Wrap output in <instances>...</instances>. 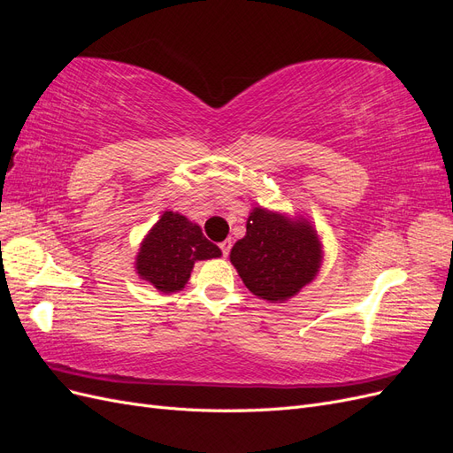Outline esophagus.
<instances>
[{"mask_svg": "<svg viewBox=\"0 0 453 453\" xmlns=\"http://www.w3.org/2000/svg\"><path fill=\"white\" fill-rule=\"evenodd\" d=\"M219 248H221V251H223V257H228V253H230V248H232V240L228 238V240L221 242V243H219Z\"/></svg>", "mask_w": 453, "mask_h": 453, "instance_id": "esophagus-1", "label": "esophagus"}]
</instances>
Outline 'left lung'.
<instances>
[{
    "mask_svg": "<svg viewBox=\"0 0 453 453\" xmlns=\"http://www.w3.org/2000/svg\"><path fill=\"white\" fill-rule=\"evenodd\" d=\"M321 258L319 236L306 219H291L260 205L248 219L245 236L230 251V263L245 287L268 303L295 296L318 276Z\"/></svg>",
    "mask_w": 453,
    "mask_h": 453,
    "instance_id": "obj_1",
    "label": "left lung"
}]
</instances>
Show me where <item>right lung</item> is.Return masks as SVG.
<instances>
[{
    "mask_svg": "<svg viewBox=\"0 0 453 453\" xmlns=\"http://www.w3.org/2000/svg\"><path fill=\"white\" fill-rule=\"evenodd\" d=\"M221 257V250L181 213L164 211L143 238L135 270L160 293H177L187 285L196 260Z\"/></svg>",
    "mask_w": 453,
    "mask_h": 453,
    "instance_id": "add662e5",
    "label": "right lung"
}]
</instances>
